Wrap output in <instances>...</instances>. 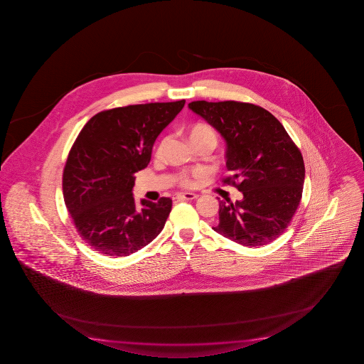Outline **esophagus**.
<instances>
[{
  "label": "esophagus",
  "mask_w": 364,
  "mask_h": 364,
  "mask_svg": "<svg viewBox=\"0 0 364 364\" xmlns=\"http://www.w3.org/2000/svg\"><path fill=\"white\" fill-rule=\"evenodd\" d=\"M174 198L179 200V201H182V200H195V198H198V195L192 193V192H182V193H177Z\"/></svg>",
  "instance_id": "esophagus-1"
}]
</instances>
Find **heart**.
<instances>
[{"mask_svg":"<svg viewBox=\"0 0 364 364\" xmlns=\"http://www.w3.org/2000/svg\"><path fill=\"white\" fill-rule=\"evenodd\" d=\"M205 136H215L214 135V132H213V129H210L209 126H206V124H196V126H193L191 131H190V140H191V141H195V140H198V139H203ZM166 141H168V140L166 139L164 141L161 142V146L158 149V153L163 151V149L166 146ZM179 182L183 186L192 185L191 179H190V177H187V176H182L181 179H179Z\"/></svg>","mask_w":364,"mask_h":364,"instance_id":"obj_1","label":"heart"}]
</instances>
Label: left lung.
I'll return each mask as SVG.
<instances>
[{"instance_id": "8db88e82", "label": "left lung", "mask_w": 364, "mask_h": 364, "mask_svg": "<svg viewBox=\"0 0 364 364\" xmlns=\"http://www.w3.org/2000/svg\"><path fill=\"white\" fill-rule=\"evenodd\" d=\"M222 135L227 169L223 179L243 198L219 201L216 233L242 246H265L288 228L302 198L304 163L283 124L259 105L240 102L188 105Z\"/></svg>"}]
</instances>
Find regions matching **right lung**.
I'll return each mask as SVG.
<instances>
[{
	"instance_id": "1",
	"label": "right lung",
	"mask_w": 364,
	"mask_h": 364,
	"mask_svg": "<svg viewBox=\"0 0 364 364\" xmlns=\"http://www.w3.org/2000/svg\"><path fill=\"white\" fill-rule=\"evenodd\" d=\"M185 105H127L100 112L81 129L63 169L62 190L81 238L99 253L129 256L164 228L172 200L135 203L134 174L146 168L156 137Z\"/></svg>"
}]
</instances>
